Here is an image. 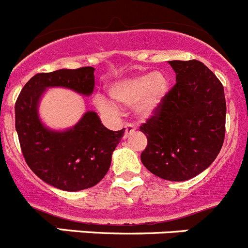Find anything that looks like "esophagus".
<instances>
[{
    "label": "esophagus",
    "mask_w": 248,
    "mask_h": 248,
    "mask_svg": "<svg viewBox=\"0 0 248 248\" xmlns=\"http://www.w3.org/2000/svg\"><path fill=\"white\" fill-rule=\"evenodd\" d=\"M124 128H125V134H124V139H126L129 136V134H131V133H134V130H135V126L133 125V124H125V126H124Z\"/></svg>",
    "instance_id": "1"
}]
</instances>
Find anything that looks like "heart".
Masks as SVG:
<instances>
[{"mask_svg":"<svg viewBox=\"0 0 248 248\" xmlns=\"http://www.w3.org/2000/svg\"><path fill=\"white\" fill-rule=\"evenodd\" d=\"M169 82L162 73H147L123 79L109 87V95L117 103L123 106L138 105V110L143 115L151 114L168 91ZM98 109L113 112L114 107L103 97L96 98Z\"/></svg>","mask_w":248,"mask_h":248,"instance_id":"b5f03b06","label":"heart"}]
</instances>
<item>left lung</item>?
<instances>
[{"mask_svg":"<svg viewBox=\"0 0 248 248\" xmlns=\"http://www.w3.org/2000/svg\"><path fill=\"white\" fill-rule=\"evenodd\" d=\"M176 84L140 126L147 138L141 162L152 174L185 181L208 168L225 138L220 80L202 62L169 61Z\"/></svg>","mask_w":248,"mask_h":248,"instance_id":"1","label":"left lung"}]
</instances>
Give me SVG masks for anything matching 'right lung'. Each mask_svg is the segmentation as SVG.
Instances as JSON below:
<instances>
[{"instance_id":"add662e5","label":"right lung","mask_w":248,"mask_h":248,"mask_svg":"<svg viewBox=\"0 0 248 248\" xmlns=\"http://www.w3.org/2000/svg\"><path fill=\"white\" fill-rule=\"evenodd\" d=\"M95 68L60 69L34 75L16 98V129L29 168L41 180L64 191H80L100 183L107 174L112 153L124 135L108 130L95 112H86L74 128L52 131L42 125L37 103L46 87L62 86L91 95Z\"/></svg>"}]
</instances>
